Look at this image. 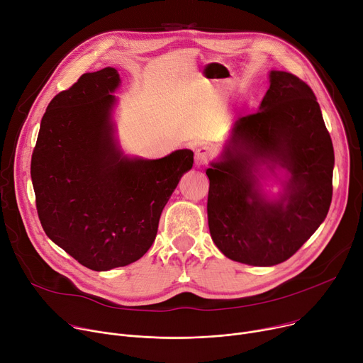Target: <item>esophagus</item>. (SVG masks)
<instances>
[{"label":"esophagus","instance_id":"obj_1","mask_svg":"<svg viewBox=\"0 0 363 363\" xmlns=\"http://www.w3.org/2000/svg\"><path fill=\"white\" fill-rule=\"evenodd\" d=\"M208 160V149L207 147H199L196 150V166H203Z\"/></svg>","mask_w":363,"mask_h":363}]
</instances>
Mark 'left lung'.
<instances>
[{
  "mask_svg": "<svg viewBox=\"0 0 363 363\" xmlns=\"http://www.w3.org/2000/svg\"><path fill=\"white\" fill-rule=\"evenodd\" d=\"M269 79L259 111L235 121L206 171L213 242L258 267L291 258L324 222L333 197L334 150L315 94L291 72L273 69ZM265 170L282 185L277 198L262 189Z\"/></svg>",
  "mask_w": 363,
  "mask_h": 363,
  "instance_id": "left-lung-1",
  "label": "left lung"
}]
</instances>
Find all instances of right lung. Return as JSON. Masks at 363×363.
<instances>
[{
    "label": "right lung",
    "mask_w": 363,
    "mask_h": 363,
    "mask_svg": "<svg viewBox=\"0 0 363 363\" xmlns=\"http://www.w3.org/2000/svg\"><path fill=\"white\" fill-rule=\"evenodd\" d=\"M119 84L118 71L106 67L58 93L40 121L30 164L45 233L94 272L149 251L163 207L194 163L188 149L155 160L124 155L112 121Z\"/></svg>",
    "instance_id": "right-lung-1"
}]
</instances>
